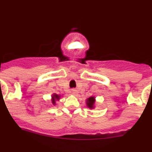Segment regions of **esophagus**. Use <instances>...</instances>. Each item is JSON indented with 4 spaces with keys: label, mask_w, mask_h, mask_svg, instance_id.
Wrapping results in <instances>:
<instances>
[{
    "label": "esophagus",
    "mask_w": 152,
    "mask_h": 152,
    "mask_svg": "<svg viewBox=\"0 0 152 152\" xmlns=\"http://www.w3.org/2000/svg\"><path fill=\"white\" fill-rule=\"evenodd\" d=\"M72 94H74V95H77V91H76V90H75V89L72 90Z\"/></svg>",
    "instance_id": "esophagus-1"
}]
</instances>
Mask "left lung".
I'll return each mask as SVG.
<instances>
[{"label": "left lung", "instance_id": "left-lung-1", "mask_svg": "<svg viewBox=\"0 0 152 152\" xmlns=\"http://www.w3.org/2000/svg\"><path fill=\"white\" fill-rule=\"evenodd\" d=\"M94 98L90 97L89 99H88V107H90V108H92L93 105H94Z\"/></svg>", "mask_w": 152, "mask_h": 152}]
</instances>
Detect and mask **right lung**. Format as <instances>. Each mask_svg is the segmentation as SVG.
Wrapping results in <instances>:
<instances>
[{
	"instance_id": "obj_1",
	"label": "right lung",
	"mask_w": 152,
	"mask_h": 152,
	"mask_svg": "<svg viewBox=\"0 0 152 152\" xmlns=\"http://www.w3.org/2000/svg\"><path fill=\"white\" fill-rule=\"evenodd\" d=\"M58 97H59V96H58V95H55V96H53L54 99H58ZM53 103H55V101H53Z\"/></svg>"
}]
</instances>
